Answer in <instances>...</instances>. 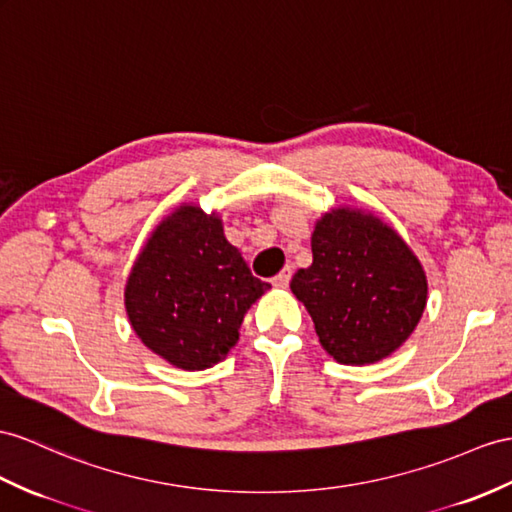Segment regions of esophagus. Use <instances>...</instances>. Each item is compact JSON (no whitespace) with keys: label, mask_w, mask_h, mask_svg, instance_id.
Returning a JSON list of instances; mask_svg holds the SVG:
<instances>
[{"label":"esophagus","mask_w":512,"mask_h":512,"mask_svg":"<svg viewBox=\"0 0 512 512\" xmlns=\"http://www.w3.org/2000/svg\"><path fill=\"white\" fill-rule=\"evenodd\" d=\"M291 276H293L291 267H284V269L278 273V276L271 280V284L278 286V289H286V286H289V282H291Z\"/></svg>","instance_id":"esophagus-1"}]
</instances>
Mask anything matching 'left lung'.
<instances>
[{
	"label": "left lung",
	"instance_id": "left-lung-1",
	"mask_svg": "<svg viewBox=\"0 0 512 512\" xmlns=\"http://www.w3.org/2000/svg\"><path fill=\"white\" fill-rule=\"evenodd\" d=\"M313 265L291 280L336 363L369 365L391 356L423 315L428 282L417 256L393 228L363 210L339 206L310 239Z\"/></svg>",
	"mask_w": 512,
	"mask_h": 512
}]
</instances>
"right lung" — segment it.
<instances>
[{
  "label": "right lung",
  "mask_w": 512,
  "mask_h": 512,
  "mask_svg": "<svg viewBox=\"0 0 512 512\" xmlns=\"http://www.w3.org/2000/svg\"><path fill=\"white\" fill-rule=\"evenodd\" d=\"M267 289L228 243L219 215L184 204L136 258L126 310L145 347L173 367L199 371L228 356L249 306Z\"/></svg>",
  "instance_id": "add662e5"
}]
</instances>
